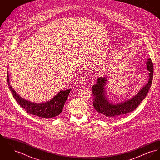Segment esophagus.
Segmentation results:
<instances>
[{"mask_svg": "<svg viewBox=\"0 0 160 160\" xmlns=\"http://www.w3.org/2000/svg\"><path fill=\"white\" fill-rule=\"evenodd\" d=\"M79 83L80 85H84V84H86L88 83V78L86 77H83L82 78H81L79 80Z\"/></svg>", "mask_w": 160, "mask_h": 160, "instance_id": "34e87169", "label": "esophagus"}]
</instances>
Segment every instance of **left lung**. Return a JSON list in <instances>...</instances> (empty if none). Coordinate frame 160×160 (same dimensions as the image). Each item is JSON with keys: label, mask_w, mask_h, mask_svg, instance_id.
<instances>
[{"label": "left lung", "mask_w": 160, "mask_h": 160, "mask_svg": "<svg viewBox=\"0 0 160 160\" xmlns=\"http://www.w3.org/2000/svg\"><path fill=\"white\" fill-rule=\"evenodd\" d=\"M146 64V69L149 71L147 83L134 96L122 102L113 104L108 99L105 87L109 77H100L97 78L96 83L92 86V92L94 97L93 106L98 116L106 119L118 118L134 111L138 106L147 95L153 79V67L151 58H148Z\"/></svg>", "instance_id": "obj_1"}]
</instances>
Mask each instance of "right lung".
I'll list each match as a JSON object with an SVG mask.
<instances>
[{"label":"right lung","instance_id":"right-lung-1","mask_svg":"<svg viewBox=\"0 0 160 160\" xmlns=\"http://www.w3.org/2000/svg\"><path fill=\"white\" fill-rule=\"evenodd\" d=\"M7 74V82L9 90L18 104L28 113L38 117L49 119L61 114L65 103L68 98L71 89L61 91L52 99L42 103H37L24 99L20 97L11 86Z\"/></svg>","mask_w":160,"mask_h":160}]
</instances>
